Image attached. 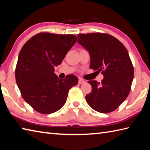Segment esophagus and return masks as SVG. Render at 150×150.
<instances>
[{"instance_id": "34e87169", "label": "esophagus", "mask_w": 150, "mask_h": 150, "mask_svg": "<svg viewBox=\"0 0 150 150\" xmlns=\"http://www.w3.org/2000/svg\"><path fill=\"white\" fill-rule=\"evenodd\" d=\"M79 83L81 84H84V83H85V81L83 80V79H79Z\"/></svg>"}]
</instances>
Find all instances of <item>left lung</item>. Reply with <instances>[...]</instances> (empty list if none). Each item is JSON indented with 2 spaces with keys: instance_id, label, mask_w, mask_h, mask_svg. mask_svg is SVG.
<instances>
[{
  "instance_id": "1",
  "label": "left lung",
  "mask_w": 150,
  "mask_h": 150,
  "mask_svg": "<svg viewBox=\"0 0 150 150\" xmlns=\"http://www.w3.org/2000/svg\"><path fill=\"white\" fill-rule=\"evenodd\" d=\"M77 42L89 52L90 68L104 76L101 83L88 81L92 86V92L85 97L88 104L97 112H112L127 98L133 80L127 50L108 34H79Z\"/></svg>"
}]
</instances>
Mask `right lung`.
Wrapping results in <instances>:
<instances>
[{"instance_id":"add662e5","label":"right lung","mask_w":150,"mask_h":150,"mask_svg":"<svg viewBox=\"0 0 150 150\" xmlns=\"http://www.w3.org/2000/svg\"><path fill=\"white\" fill-rule=\"evenodd\" d=\"M76 42L75 35L42 32L32 37L21 50L16 83L23 99L37 112H57L65 104L69 90L77 84L76 76L61 80L54 73Z\"/></svg>"}]
</instances>
